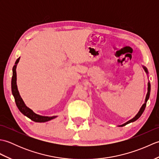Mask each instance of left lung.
<instances>
[{
  "label": "left lung",
  "mask_w": 159,
  "mask_h": 159,
  "mask_svg": "<svg viewBox=\"0 0 159 159\" xmlns=\"http://www.w3.org/2000/svg\"><path fill=\"white\" fill-rule=\"evenodd\" d=\"M143 69H144V70H145V72H146V74H148V69H147L146 67H145V66H143ZM150 81H149V80H148V93H147V94H146V100H145V102H144V104H143L142 107H141V109H140V110L139 111V112L137 113V114L135 116H134V117L133 118V119H131L130 120L128 121L127 122H126V123L124 124H122V125H120V126H126V124H129V123H131V122H133V121H136L137 120L139 119V118L141 117V115H142V113H143V111H144L145 109H146V103H147L148 100V99H149V98H150Z\"/></svg>",
  "instance_id": "left-lung-1"
}]
</instances>
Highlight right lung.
<instances>
[{"instance_id": "right-lung-1", "label": "right lung", "mask_w": 159, "mask_h": 159, "mask_svg": "<svg viewBox=\"0 0 159 159\" xmlns=\"http://www.w3.org/2000/svg\"><path fill=\"white\" fill-rule=\"evenodd\" d=\"M20 57H19V58L16 60L15 65L13 67V76L11 79V92L13 97H14L17 107L18 108L20 112L23 115H25V116L29 117V119H31V120L35 121V122H46V121L55 119L57 116H39L38 114H36L35 113L33 112L31 109H29L28 107H26L25 103L24 102L22 98L20 95V93L18 90V87H17L16 84V67L20 61Z\"/></svg>"}]
</instances>
